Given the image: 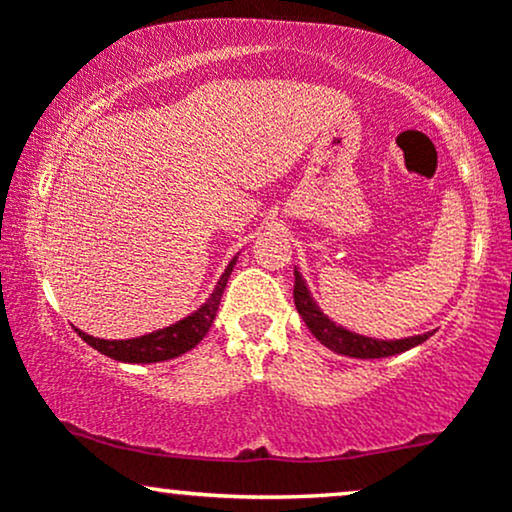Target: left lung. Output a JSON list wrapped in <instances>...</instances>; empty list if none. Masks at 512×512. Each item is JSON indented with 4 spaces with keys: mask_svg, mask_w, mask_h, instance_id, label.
Segmentation results:
<instances>
[{
    "mask_svg": "<svg viewBox=\"0 0 512 512\" xmlns=\"http://www.w3.org/2000/svg\"><path fill=\"white\" fill-rule=\"evenodd\" d=\"M296 281H293V301H296V310L301 313L303 322L308 325V330L315 334L317 342L325 344L327 349H332L334 354H344L351 358H385L402 354V351L414 349V346L424 344L433 332L416 334V337L407 339H373L363 337V334L349 332L344 327L334 325V322L317 308V303L310 296L308 286H305L301 272H293Z\"/></svg>",
    "mask_w": 512,
    "mask_h": 512,
    "instance_id": "8db88e82",
    "label": "left lung"
}]
</instances>
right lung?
I'll use <instances>...</instances> for the list:
<instances>
[{
  "label": "right lung",
  "instance_id": "right-lung-1",
  "mask_svg": "<svg viewBox=\"0 0 512 512\" xmlns=\"http://www.w3.org/2000/svg\"><path fill=\"white\" fill-rule=\"evenodd\" d=\"M236 260L238 257H233V260L228 262L226 272L221 274L219 284H216L214 293L207 298V303L199 310H195L192 315H187L185 320L175 322V325L163 327V330L144 334V337L137 339H98L81 330L76 332H79V337L84 339L88 346H93V349L101 351V354L122 363H158L185 354V351L195 349V346L204 339V334L209 332V327L214 325L223 289H226L228 276H231L233 267H236Z\"/></svg>",
  "mask_w": 512,
  "mask_h": 512
}]
</instances>
